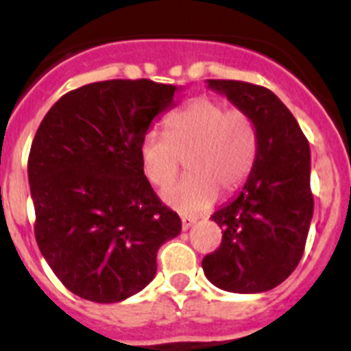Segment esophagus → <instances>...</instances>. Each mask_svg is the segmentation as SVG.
<instances>
[{
  "mask_svg": "<svg viewBox=\"0 0 351 351\" xmlns=\"http://www.w3.org/2000/svg\"><path fill=\"white\" fill-rule=\"evenodd\" d=\"M195 221H197V218L182 217V218H181V227H182V230H188V229H190V227L193 226V223H195Z\"/></svg>",
  "mask_w": 351,
  "mask_h": 351,
  "instance_id": "obj_1",
  "label": "esophagus"
}]
</instances>
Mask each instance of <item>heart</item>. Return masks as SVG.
<instances>
[{
    "label": "heart",
    "instance_id": "b5f03b06",
    "mask_svg": "<svg viewBox=\"0 0 351 351\" xmlns=\"http://www.w3.org/2000/svg\"><path fill=\"white\" fill-rule=\"evenodd\" d=\"M257 128L243 110H227L211 97L193 99L170 115L165 134L149 131L140 142V165L147 181L165 188L186 165V176L163 191L176 211H206L221 195L245 184L257 158Z\"/></svg>",
    "mask_w": 351,
    "mask_h": 351
}]
</instances>
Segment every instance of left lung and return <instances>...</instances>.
Instances as JSON below:
<instances>
[{
  "mask_svg": "<svg viewBox=\"0 0 351 351\" xmlns=\"http://www.w3.org/2000/svg\"><path fill=\"white\" fill-rule=\"evenodd\" d=\"M208 86L252 117L259 145L243 190L211 217L223 236L202 268L223 291H268L293 274L307 241L314 209L309 142L271 90L234 80H208Z\"/></svg>",
  "mask_w": 351,
  "mask_h": 351,
  "instance_id": "8db88e82",
  "label": "left lung"
}]
</instances>
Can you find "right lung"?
Masks as SVG:
<instances>
[{
	"instance_id": "1",
	"label": "right lung",
	"mask_w": 351,
	"mask_h": 351,
	"mask_svg": "<svg viewBox=\"0 0 351 351\" xmlns=\"http://www.w3.org/2000/svg\"><path fill=\"white\" fill-rule=\"evenodd\" d=\"M176 90L151 80L90 83L62 95L38 125L28 158L35 239L60 282L85 300L142 291L160 247L181 232L138 154Z\"/></svg>"
}]
</instances>
